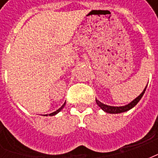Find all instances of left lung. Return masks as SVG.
Masks as SVG:
<instances>
[{"label":"left lung","instance_id":"8db88e82","mask_svg":"<svg viewBox=\"0 0 158 158\" xmlns=\"http://www.w3.org/2000/svg\"><path fill=\"white\" fill-rule=\"evenodd\" d=\"M146 88H145V89L142 91V93H141L138 97H136L135 99L134 100V101H132L130 103H129L128 105H126V106H107V105H105V104L102 103L97 99H96V103H97V105H98V106H99L104 111V112H106V113H114V114H115V113H124V112H127V111H129V110H130L131 108H133V107L135 106L137 103L139 102V100L141 99V97H142L143 95H144V93H145V91H146Z\"/></svg>","mask_w":158,"mask_h":158}]
</instances>
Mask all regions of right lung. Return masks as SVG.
Returning <instances> with one entry per match:
<instances>
[{
  "instance_id": "add662e5",
  "label": "right lung",
  "mask_w": 158,
  "mask_h": 158,
  "mask_svg": "<svg viewBox=\"0 0 158 158\" xmlns=\"http://www.w3.org/2000/svg\"><path fill=\"white\" fill-rule=\"evenodd\" d=\"M65 106V103H64V104H63V105H62V106H61V107H60V108H59L58 110H56V112H54V113H50L49 115H50V116H53V115H56V113H58L59 112H60V111H61V110H62V108H63V106ZM46 116H47V114H46Z\"/></svg>"
}]
</instances>
